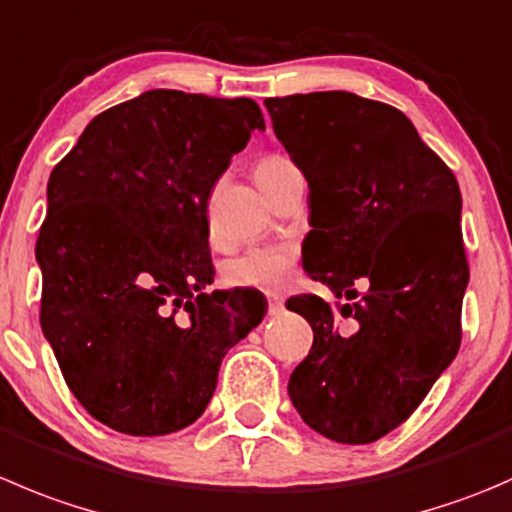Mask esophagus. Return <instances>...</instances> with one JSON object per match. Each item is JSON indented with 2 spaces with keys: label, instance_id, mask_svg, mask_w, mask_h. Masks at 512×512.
I'll list each match as a JSON object with an SVG mask.
<instances>
[{
  "label": "esophagus",
  "instance_id": "esophagus-1",
  "mask_svg": "<svg viewBox=\"0 0 512 512\" xmlns=\"http://www.w3.org/2000/svg\"><path fill=\"white\" fill-rule=\"evenodd\" d=\"M282 310H285V300H282L280 295H275V292H270V295H267V315L275 317L280 315Z\"/></svg>",
  "mask_w": 512,
  "mask_h": 512
}]
</instances>
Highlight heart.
Listing matches in <instances>:
<instances>
[{"label": "heart", "mask_w": 512, "mask_h": 512, "mask_svg": "<svg viewBox=\"0 0 512 512\" xmlns=\"http://www.w3.org/2000/svg\"><path fill=\"white\" fill-rule=\"evenodd\" d=\"M292 162L285 155H265L255 162V180L262 192H270L272 185L292 170ZM297 265L295 245L252 247L240 257L225 265V282L232 287H257V290H282L290 282Z\"/></svg>", "instance_id": "1"}]
</instances>
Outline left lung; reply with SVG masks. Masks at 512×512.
Returning a JSON list of instances; mask_svg holds the SVG:
<instances>
[{"label":"left lung","mask_w":512,"mask_h":512,"mask_svg":"<svg viewBox=\"0 0 512 512\" xmlns=\"http://www.w3.org/2000/svg\"><path fill=\"white\" fill-rule=\"evenodd\" d=\"M265 107L310 187L305 272L352 300H287L315 335L287 393L325 438L375 443L415 413L458 355L470 277L458 180L385 102L310 92Z\"/></svg>","instance_id":"left-lung-1"}]
</instances>
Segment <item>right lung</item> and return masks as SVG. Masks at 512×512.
<instances>
[{"label":"right lung","mask_w":512,"mask_h":512,"mask_svg":"<svg viewBox=\"0 0 512 512\" xmlns=\"http://www.w3.org/2000/svg\"><path fill=\"white\" fill-rule=\"evenodd\" d=\"M255 130V99L150 89L97 114L49 175L39 322L74 398L117 433L195 423L265 317L255 292H205L207 200Z\"/></svg>","instance_id":"add662e5"}]
</instances>
